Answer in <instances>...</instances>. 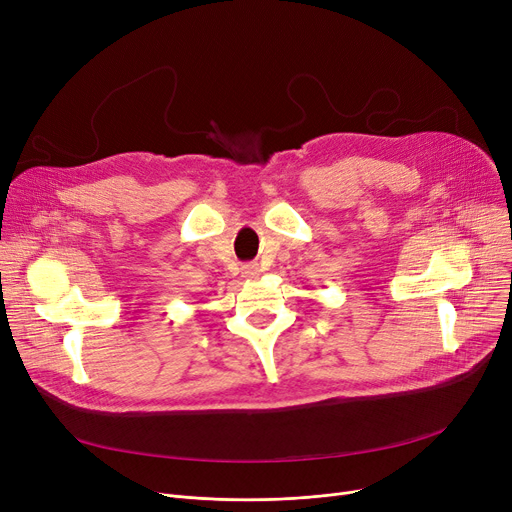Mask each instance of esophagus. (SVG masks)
<instances>
[{
  "label": "esophagus",
  "instance_id": "obj_1",
  "mask_svg": "<svg viewBox=\"0 0 512 512\" xmlns=\"http://www.w3.org/2000/svg\"><path fill=\"white\" fill-rule=\"evenodd\" d=\"M259 265L257 263H247V265H242V276L245 278H255V276H259Z\"/></svg>",
  "mask_w": 512,
  "mask_h": 512
}]
</instances>
